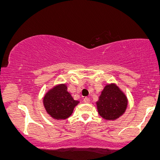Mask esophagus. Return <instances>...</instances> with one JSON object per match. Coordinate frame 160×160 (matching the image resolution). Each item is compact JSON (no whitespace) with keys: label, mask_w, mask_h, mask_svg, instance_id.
Instances as JSON below:
<instances>
[{"label":"esophagus","mask_w":160,"mask_h":160,"mask_svg":"<svg viewBox=\"0 0 160 160\" xmlns=\"http://www.w3.org/2000/svg\"><path fill=\"white\" fill-rule=\"evenodd\" d=\"M84 102L85 103H89L90 102V99L89 98V97H86L84 98Z\"/></svg>","instance_id":"34e87169"}]
</instances>
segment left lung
Segmentation results:
<instances>
[{"instance_id":"obj_1","label":"left lung","mask_w":160,"mask_h":160,"mask_svg":"<svg viewBox=\"0 0 160 160\" xmlns=\"http://www.w3.org/2000/svg\"><path fill=\"white\" fill-rule=\"evenodd\" d=\"M126 97L115 84H108L104 88L97 102L99 114L106 120H115L127 108Z\"/></svg>"}]
</instances>
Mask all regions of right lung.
<instances>
[{
  "mask_svg": "<svg viewBox=\"0 0 160 160\" xmlns=\"http://www.w3.org/2000/svg\"><path fill=\"white\" fill-rule=\"evenodd\" d=\"M78 102L67 91L65 84L56 86L50 89L43 99L44 106L48 114L57 120L66 119L71 116L73 108Z\"/></svg>",
  "mask_w": 160,
  "mask_h": 160,
  "instance_id": "add662e5",
  "label": "right lung"
}]
</instances>
